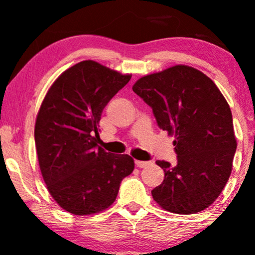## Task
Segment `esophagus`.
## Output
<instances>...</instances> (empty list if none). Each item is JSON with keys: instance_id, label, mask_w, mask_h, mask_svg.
<instances>
[{"instance_id": "obj_1", "label": "esophagus", "mask_w": 255, "mask_h": 255, "mask_svg": "<svg viewBox=\"0 0 255 255\" xmlns=\"http://www.w3.org/2000/svg\"><path fill=\"white\" fill-rule=\"evenodd\" d=\"M150 164V162H144V160H135V165L137 168H145Z\"/></svg>"}]
</instances>
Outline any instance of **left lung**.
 <instances>
[{
  "instance_id": "1",
  "label": "left lung",
  "mask_w": 255,
  "mask_h": 255,
  "mask_svg": "<svg viewBox=\"0 0 255 255\" xmlns=\"http://www.w3.org/2000/svg\"><path fill=\"white\" fill-rule=\"evenodd\" d=\"M133 91L175 135L177 164L156 162L165 176L151 192L154 201L177 215L207 209L229 180L238 145L228 102L211 79L183 64L140 78Z\"/></svg>"
}]
</instances>
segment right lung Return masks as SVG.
Wrapping results in <instances>:
<instances>
[{"label": "right lung", "mask_w": 255, "mask_h": 255, "mask_svg": "<svg viewBox=\"0 0 255 255\" xmlns=\"http://www.w3.org/2000/svg\"><path fill=\"white\" fill-rule=\"evenodd\" d=\"M130 77L83 61L55 80L40 105L34 127L40 171L51 197L69 213L108 209L121 181L134 170L130 156L97 145L103 109Z\"/></svg>", "instance_id": "1"}]
</instances>
